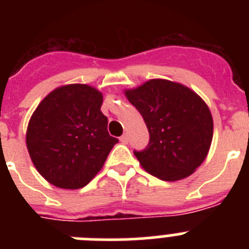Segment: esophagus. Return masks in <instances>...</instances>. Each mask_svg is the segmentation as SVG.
Here are the masks:
<instances>
[{"mask_svg": "<svg viewBox=\"0 0 249 249\" xmlns=\"http://www.w3.org/2000/svg\"><path fill=\"white\" fill-rule=\"evenodd\" d=\"M120 141L122 142V143H127V142H128V135H127V133H124L123 136H121Z\"/></svg>", "mask_w": 249, "mask_h": 249, "instance_id": "esophagus-1", "label": "esophagus"}]
</instances>
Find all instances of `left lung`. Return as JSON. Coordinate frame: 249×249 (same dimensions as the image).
I'll return each mask as SVG.
<instances>
[{"mask_svg":"<svg viewBox=\"0 0 249 249\" xmlns=\"http://www.w3.org/2000/svg\"><path fill=\"white\" fill-rule=\"evenodd\" d=\"M149 132L146 149L135 156L142 168L162 181L192 175L206 160L213 137V118L207 103L182 83L155 78L124 89Z\"/></svg>","mask_w":249,"mask_h":249,"instance_id":"1","label":"left lung"}]
</instances>
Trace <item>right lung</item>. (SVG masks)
Masks as SVG:
<instances>
[{
    "mask_svg": "<svg viewBox=\"0 0 249 249\" xmlns=\"http://www.w3.org/2000/svg\"><path fill=\"white\" fill-rule=\"evenodd\" d=\"M103 96L82 83L57 87L32 113L26 144L32 163L51 184L78 190L102 169L117 138L101 112Z\"/></svg>",
    "mask_w": 249,
    "mask_h": 249,
    "instance_id": "right-lung-1",
    "label": "right lung"
}]
</instances>
